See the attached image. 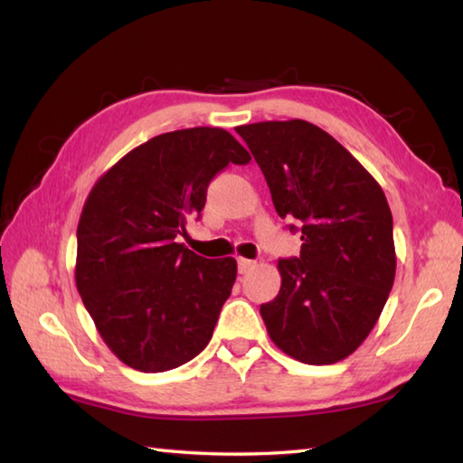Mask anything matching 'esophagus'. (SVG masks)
I'll list each match as a JSON object with an SVG mask.
<instances>
[{"mask_svg": "<svg viewBox=\"0 0 463 463\" xmlns=\"http://www.w3.org/2000/svg\"><path fill=\"white\" fill-rule=\"evenodd\" d=\"M256 266V262L254 260H248V258H238V270H240V274H246V272H250Z\"/></svg>", "mask_w": 463, "mask_h": 463, "instance_id": "esophagus-1", "label": "esophagus"}]
</instances>
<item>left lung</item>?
<instances>
[{
	"mask_svg": "<svg viewBox=\"0 0 463 463\" xmlns=\"http://www.w3.org/2000/svg\"><path fill=\"white\" fill-rule=\"evenodd\" d=\"M301 256L279 260L280 290L260 307L269 335L303 364H335L370 335L391 295L396 254L384 191L334 136L305 119L236 128ZM297 225L290 230L297 232Z\"/></svg>",
	"mask_w": 463,
	"mask_h": 463,
	"instance_id": "obj_1",
	"label": "left lung"
}]
</instances>
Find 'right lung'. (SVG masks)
Segmentation results:
<instances>
[{
  "mask_svg": "<svg viewBox=\"0 0 463 463\" xmlns=\"http://www.w3.org/2000/svg\"><path fill=\"white\" fill-rule=\"evenodd\" d=\"M230 162H250L230 132L176 129L128 152L89 193L77 227V288L103 342L129 368H178L213 335L238 264L197 256L176 236Z\"/></svg>",
  "mask_w": 463,
  "mask_h": 463,
  "instance_id": "right-lung-1",
  "label": "right lung"
}]
</instances>
